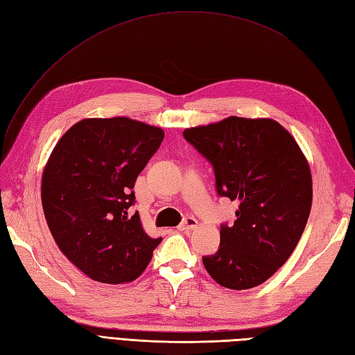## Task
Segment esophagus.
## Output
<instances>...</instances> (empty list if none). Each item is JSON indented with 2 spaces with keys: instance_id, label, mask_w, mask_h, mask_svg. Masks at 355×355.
Wrapping results in <instances>:
<instances>
[{
  "instance_id": "esophagus-1",
  "label": "esophagus",
  "mask_w": 355,
  "mask_h": 355,
  "mask_svg": "<svg viewBox=\"0 0 355 355\" xmlns=\"http://www.w3.org/2000/svg\"><path fill=\"white\" fill-rule=\"evenodd\" d=\"M198 226V220L195 217H186V219L178 225V231H192Z\"/></svg>"
}]
</instances>
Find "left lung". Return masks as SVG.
Masks as SVG:
<instances>
[{
    "mask_svg": "<svg viewBox=\"0 0 355 355\" xmlns=\"http://www.w3.org/2000/svg\"><path fill=\"white\" fill-rule=\"evenodd\" d=\"M184 139L211 163L219 196L240 202L220 246L202 257L217 284L249 289L271 277L294 252L312 207V175L295 139L270 118L230 116L192 127Z\"/></svg>",
    "mask_w": 355,
    "mask_h": 355,
    "instance_id": "1",
    "label": "left lung"
}]
</instances>
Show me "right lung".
<instances>
[{
	"label": "right lung",
	"instance_id": "right-lung-1",
	"mask_svg": "<svg viewBox=\"0 0 355 355\" xmlns=\"http://www.w3.org/2000/svg\"><path fill=\"white\" fill-rule=\"evenodd\" d=\"M165 138L125 116L87 118L53 148L42 178V204L61 252L88 277L124 284L148 266L162 237L144 231L135 181Z\"/></svg>",
	"mask_w": 355,
	"mask_h": 355
}]
</instances>
